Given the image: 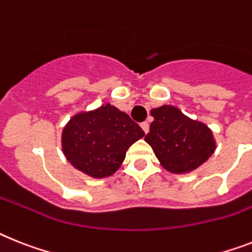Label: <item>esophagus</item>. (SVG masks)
I'll return each mask as SVG.
<instances>
[{"label": "esophagus", "mask_w": 252, "mask_h": 252, "mask_svg": "<svg viewBox=\"0 0 252 252\" xmlns=\"http://www.w3.org/2000/svg\"><path fill=\"white\" fill-rule=\"evenodd\" d=\"M141 128H142V129H143V132H145V133H149V130H150V126H149V123H146V122L141 123Z\"/></svg>", "instance_id": "34e87169"}]
</instances>
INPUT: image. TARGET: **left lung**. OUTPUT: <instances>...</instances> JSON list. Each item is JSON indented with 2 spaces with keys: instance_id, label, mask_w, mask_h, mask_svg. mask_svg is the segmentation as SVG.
<instances>
[{
  "instance_id": "1",
  "label": "left lung",
  "mask_w": 252,
  "mask_h": 252,
  "mask_svg": "<svg viewBox=\"0 0 252 252\" xmlns=\"http://www.w3.org/2000/svg\"><path fill=\"white\" fill-rule=\"evenodd\" d=\"M151 115L154 122L145 141L168 172L189 173L214 154L215 139L206 124L188 118L172 105L152 109Z\"/></svg>"
}]
</instances>
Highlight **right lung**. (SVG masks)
<instances>
[{"mask_svg":"<svg viewBox=\"0 0 252 252\" xmlns=\"http://www.w3.org/2000/svg\"><path fill=\"white\" fill-rule=\"evenodd\" d=\"M145 136L137 123L105 103L71 116L61 134L65 158L91 178H106L120 168L133 143Z\"/></svg>","mask_w":252,"mask_h":252,"instance_id":"1","label":"right lung"}]
</instances>
